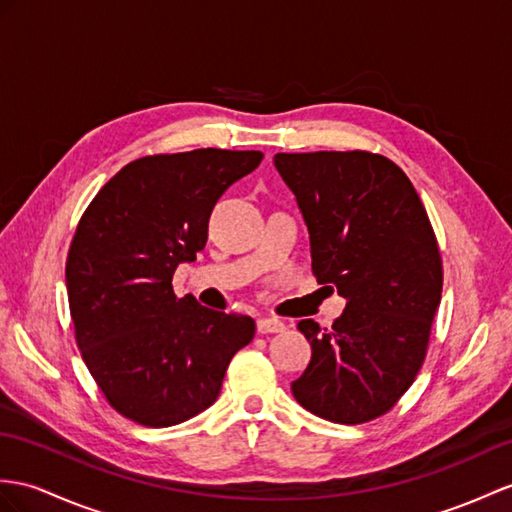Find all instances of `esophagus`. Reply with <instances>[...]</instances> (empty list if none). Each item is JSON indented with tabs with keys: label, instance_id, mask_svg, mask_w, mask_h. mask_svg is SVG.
Masks as SVG:
<instances>
[{
	"label": "esophagus",
	"instance_id": "34e87169",
	"mask_svg": "<svg viewBox=\"0 0 512 512\" xmlns=\"http://www.w3.org/2000/svg\"><path fill=\"white\" fill-rule=\"evenodd\" d=\"M258 334H273V332H284V323L280 319H271V317H263L258 319L256 323Z\"/></svg>",
	"mask_w": 512,
	"mask_h": 512
}]
</instances>
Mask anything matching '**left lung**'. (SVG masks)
I'll return each instance as SVG.
<instances>
[{"instance_id": "obj_1", "label": "left lung", "mask_w": 512, "mask_h": 512, "mask_svg": "<svg viewBox=\"0 0 512 512\" xmlns=\"http://www.w3.org/2000/svg\"><path fill=\"white\" fill-rule=\"evenodd\" d=\"M310 234L313 273L347 299L321 330L297 323L313 347L295 400L334 423H365L397 404L428 352L443 265L426 208L393 160L371 152L276 154Z\"/></svg>"}]
</instances>
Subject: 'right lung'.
Instances as JSON below:
<instances>
[{"label":"right lung","instance_id":"add662e5","mask_svg":"<svg viewBox=\"0 0 512 512\" xmlns=\"http://www.w3.org/2000/svg\"><path fill=\"white\" fill-rule=\"evenodd\" d=\"M260 160L215 147L132 160L73 234L76 343L108 404L141 426H176L215 404L232 356L254 339L252 317L178 297L171 280L204 249L217 199Z\"/></svg>","mask_w":512,"mask_h":512}]
</instances>
